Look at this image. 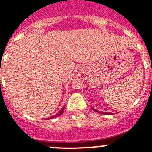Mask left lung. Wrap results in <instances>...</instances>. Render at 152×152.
Returning <instances> with one entry per match:
<instances>
[{"mask_svg":"<svg viewBox=\"0 0 152 152\" xmlns=\"http://www.w3.org/2000/svg\"><path fill=\"white\" fill-rule=\"evenodd\" d=\"M95 111V112H99V113H103V114H111V113H103V112H100V111H98L97 110H95V109H93Z\"/></svg>","mask_w":152,"mask_h":152,"instance_id":"obj_1","label":"left lung"}]
</instances>
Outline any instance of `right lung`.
<instances>
[{
    "instance_id": "1",
    "label": "right lung",
    "mask_w": 152,
    "mask_h": 152,
    "mask_svg": "<svg viewBox=\"0 0 152 152\" xmlns=\"http://www.w3.org/2000/svg\"><path fill=\"white\" fill-rule=\"evenodd\" d=\"M64 107H63V108H62L61 110H60L59 112L57 113V114H56V115H53V117H51V118H51V119H52V118H57V117H59V116H61L62 114V113L64 112ZM48 119H49V118H48Z\"/></svg>"
}]
</instances>
